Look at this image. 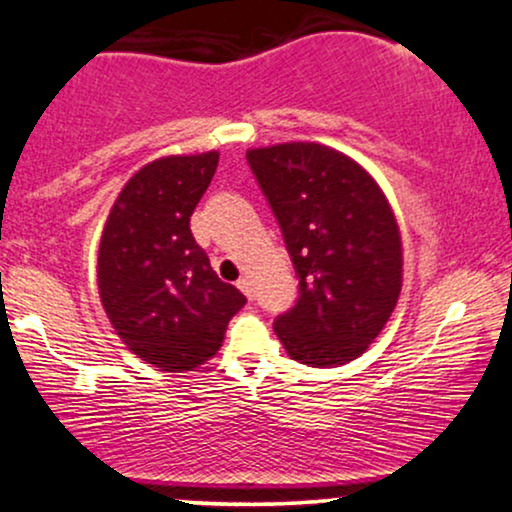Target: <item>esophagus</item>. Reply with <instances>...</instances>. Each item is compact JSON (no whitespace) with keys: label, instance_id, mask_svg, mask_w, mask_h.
Listing matches in <instances>:
<instances>
[{"label":"esophagus","instance_id":"1","mask_svg":"<svg viewBox=\"0 0 512 512\" xmlns=\"http://www.w3.org/2000/svg\"><path fill=\"white\" fill-rule=\"evenodd\" d=\"M236 286L240 288V291H243L245 295H248V298L252 300V281L248 279V276H240V279H238V283H236Z\"/></svg>","mask_w":512,"mask_h":512}]
</instances>
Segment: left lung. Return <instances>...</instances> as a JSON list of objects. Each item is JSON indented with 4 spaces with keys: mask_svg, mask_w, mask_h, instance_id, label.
I'll return each mask as SVG.
<instances>
[{
    "mask_svg": "<svg viewBox=\"0 0 512 512\" xmlns=\"http://www.w3.org/2000/svg\"><path fill=\"white\" fill-rule=\"evenodd\" d=\"M298 276V300L274 319L293 360L338 367L389 322L403 283L393 212L374 178L341 152L286 143L248 155Z\"/></svg>",
    "mask_w": 512,
    "mask_h": 512,
    "instance_id": "obj_1",
    "label": "left lung"
}]
</instances>
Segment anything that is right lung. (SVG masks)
<instances>
[{
    "instance_id": "add662e5",
    "label": "right lung",
    "mask_w": 512,
    "mask_h": 512,
    "mask_svg": "<svg viewBox=\"0 0 512 512\" xmlns=\"http://www.w3.org/2000/svg\"><path fill=\"white\" fill-rule=\"evenodd\" d=\"M217 164V152H205L143 166L104 224L97 257L104 312L123 343L164 372H190L209 360L245 305L190 233Z\"/></svg>"
}]
</instances>
